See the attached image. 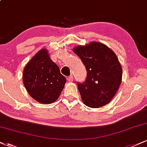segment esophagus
Listing matches in <instances>:
<instances>
[{
	"mask_svg": "<svg viewBox=\"0 0 147 147\" xmlns=\"http://www.w3.org/2000/svg\"><path fill=\"white\" fill-rule=\"evenodd\" d=\"M67 80H68V82H72V81L73 80V76L72 75L69 76L68 78H67Z\"/></svg>",
	"mask_w": 147,
	"mask_h": 147,
	"instance_id": "obj_1",
	"label": "esophagus"
}]
</instances>
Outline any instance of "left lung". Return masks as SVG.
I'll list each match as a JSON object with an SVG mask.
<instances>
[{"label": "left lung", "instance_id": "left-lung-1", "mask_svg": "<svg viewBox=\"0 0 147 147\" xmlns=\"http://www.w3.org/2000/svg\"><path fill=\"white\" fill-rule=\"evenodd\" d=\"M85 65L87 76L77 83L82 101L90 108H99L112 100L122 82V69L111 49L99 42L73 49Z\"/></svg>", "mask_w": 147, "mask_h": 147}]
</instances>
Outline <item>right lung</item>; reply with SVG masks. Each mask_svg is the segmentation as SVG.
<instances>
[{
    "label": "right lung",
    "mask_w": 147,
    "mask_h": 147,
    "mask_svg": "<svg viewBox=\"0 0 147 147\" xmlns=\"http://www.w3.org/2000/svg\"><path fill=\"white\" fill-rule=\"evenodd\" d=\"M23 81L32 98L42 104H51L59 97L66 79L50 59L48 50L41 49L25 65Z\"/></svg>",
    "instance_id": "right-lung-1"
}]
</instances>
